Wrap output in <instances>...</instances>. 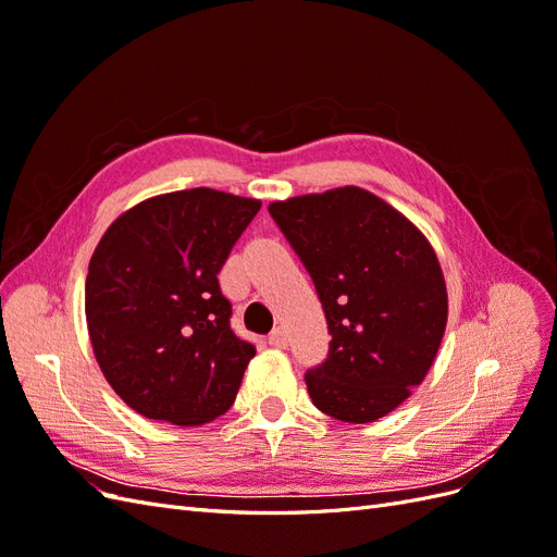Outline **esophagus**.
<instances>
[{
    "instance_id": "1",
    "label": "esophagus",
    "mask_w": 557,
    "mask_h": 557,
    "mask_svg": "<svg viewBox=\"0 0 557 557\" xmlns=\"http://www.w3.org/2000/svg\"><path fill=\"white\" fill-rule=\"evenodd\" d=\"M269 344H272L274 348H285L288 346V332H285L283 327L272 330V334H269Z\"/></svg>"
}]
</instances>
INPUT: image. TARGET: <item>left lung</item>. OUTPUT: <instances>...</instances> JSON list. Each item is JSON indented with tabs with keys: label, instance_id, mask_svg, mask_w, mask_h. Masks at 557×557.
<instances>
[{
	"label": "left lung",
	"instance_id": "obj_1",
	"mask_svg": "<svg viewBox=\"0 0 557 557\" xmlns=\"http://www.w3.org/2000/svg\"><path fill=\"white\" fill-rule=\"evenodd\" d=\"M269 213L313 278L327 358L305 374L315 407L374 423L423 383L448 295L436 252L409 218L356 185L272 201Z\"/></svg>",
	"mask_w": 557,
	"mask_h": 557
}]
</instances>
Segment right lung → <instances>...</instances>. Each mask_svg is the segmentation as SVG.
I'll list each match as a JSON object with an SVG mask.
<instances>
[{
    "mask_svg": "<svg viewBox=\"0 0 557 557\" xmlns=\"http://www.w3.org/2000/svg\"><path fill=\"white\" fill-rule=\"evenodd\" d=\"M260 207L211 188L166 193L99 239L86 320L99 369L129 409L195 428L232 407L256 346L232 332L218 272Z\"/></svg>",
    "mask_w": 557,
    "mask_h": 557,
    "instance_id": "1",
    "label": "right lung"
}]
</instances>
